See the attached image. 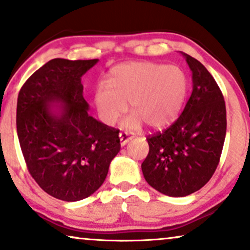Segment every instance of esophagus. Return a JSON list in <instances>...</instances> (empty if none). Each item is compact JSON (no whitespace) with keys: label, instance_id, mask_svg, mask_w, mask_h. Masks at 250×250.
Listing matches in <instances>:
<instances>
[{"label":"esophagus","instance_id":"obj_1","mask_svg":"<svg viewBox=\"0 0 250 250\" xmlns=\"http://www.w3.org/2000/svg\"><path fill=\"white\" fill-rule=\"evenodd\" d=\"M120 143H121V146H125L127 143L130 141V140H133V136H129L127 133H120Z\"/></svg>","mask_w":250,"mask_h":250}]
</instances>
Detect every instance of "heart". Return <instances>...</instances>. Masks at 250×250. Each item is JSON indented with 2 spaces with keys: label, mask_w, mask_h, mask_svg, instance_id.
<instances>
[{
  "label": "heart",
  "mask_w": 250,
  "mask_h": 250,
  "mask_svg": "<svg viewBox=\"0 0 250 250\" xmlns=\"http://www.w3.org/2000/svg\"><path fill=\"white\" fill-rule=\"evenodd\" d=\"M188 87L187 76L176 65L128 62L110 70L108 85H97L94 103L105 125H114L128 102L131 114L123 122V128L135 130L145 122L149 128L160 130L179 116Z\"/></svg>",
  "instance_id": "b5f03b06"
}]
</instances>
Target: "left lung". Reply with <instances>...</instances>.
I'll list each match as a JSON object with an SVG mask.
<instances>
[{"label": "left lung", "instance_id": "obj_1", "mask_svg": "<svg viewBox=\"0 0 250 250\" xmlns=\"http://www.w3.org/2000/svg\"><path fill=\"white\" fill-rule=\"evenodd\" d=\"M181 54L191 70L193 91L179 119L148 136L149 153L141 165L149 186L173 197L193 194L211 179L227 130L225 99L214 77L196 59Z\"/></svg>", "mask_w": 250, "mask_h": 250}]
</instances>
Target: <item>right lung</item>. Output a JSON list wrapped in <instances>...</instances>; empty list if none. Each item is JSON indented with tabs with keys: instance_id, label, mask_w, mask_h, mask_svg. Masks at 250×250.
I'll return each mask as SVG.
<instances>
[{
	"instance_id": "add662e5",
	"label": "right lung",
	"mask_w": 250,
	"mask_h": 250,
	"mask_svg": "<svg viewBox=\"0 0 250 250\" xmlns=\"http://www.w3.org/2000/svg\"><path fill=\"white\" fill-rule=\"evenodd\" d=\"M99 60L54 59L22 85L16 128L28 170L45 193L74 202L102 186L119 130L88 114L81 77Z\"/></svg>"
}]
</instances>
